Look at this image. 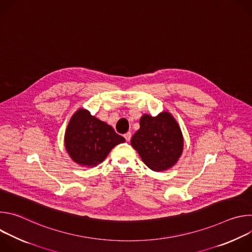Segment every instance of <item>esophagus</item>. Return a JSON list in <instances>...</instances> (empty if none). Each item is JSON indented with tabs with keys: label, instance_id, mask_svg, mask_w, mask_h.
I'll use <instances>...</instances> for the list:
<instances>
[{
	"label": "esophagus",
	"instance_id": "esophagus-1",
	"mask_svg": "<svg viewBox=\"0 0 252 252\" xmlns=\"http://www.w3.org/2000/svg\"><path fill=\"white\" fill-rule=\"evenodd\" d=\"M124 136H125V138H126V141H129V140H130V138H131V133L128 131V132L125 133V134H124Z\"/></svg>",
	"mask_w": 252,
	"mask_h": 252
}]
</instances>
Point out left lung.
Wrapping results in <instances>:
<instances>
[{
  "instance_id": "1",
  "label": "left lung",
  "mask_w": 252,
  "mask_h": 252,
  "mask_svg": "<svg viewBox=\"0 0 252 252\" xmlns=\"http://www.w3.org/2000/svg\"><path fill=\"white\" fill-rule=\"evenodd\" d=\"M139 129L131 137L132 148L152 170L162 171L173 166L182 156L183 134L168 113L157 117L142 116Z\"/></svg>"
}]
</instances>
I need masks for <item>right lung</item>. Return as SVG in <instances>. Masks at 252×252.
<instances>
[{"label":"right lung","instance_id":"obj_1","mask_svg":"<svg viewBox=\"0 0 252 252\" xmlns=\"http://www.w3.org/2000/svg\"><path fill=\"white\" fill-rule=\"evenodd\" d=\"M124 136L87 110H79L70 119L64 134L65 149L81 165L96 166L113 148L125 142Z\"/></svg>","mask_w":252,"mask_h":252}]
</instances>
